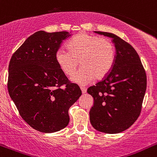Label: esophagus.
<instances>
[{"mask_svg":"<svg viewBox=\"0 0 157 157\" xmlns=\"http://www.w3.org/2000/svg\"><path fill=\"white\" fill-rule=\"evenodd\" d=\"M80 89H81V91H82V94H85V93L86 92V89L85 88H83V87H80Z\"/></svg>","mask_w":157,"mask_h":157,"instance_id":"34e87169","label":"esophagus"}]
</instances>
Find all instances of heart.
<instances>
[{
	"mask_svg": "<svg viewBox=\"0 0 157 157\" xmlns=\"http://www.w3.org/2000/svg\"><path fill=\"white\" fill-rule=\"evenodd\" d=\"M67 47L68 51L59 49L56 51L55 59L66 75H71L80 63L81 68L71 77L79 85H86L94 77L97 80L104 78L114 65L115 50L107 39L80 33L68 43Z\"/></svg>",
	"mask_w": 157,
	"mask_h": 157,
	"instance_id": "1",
	"label": "heart"
}]
</instances>
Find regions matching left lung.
<instances>
[{"label": "left lung", "mask_w": 157, "mask_h": 157, "mask_svg": "<svg viewBox=\"0 0 157 157\" xmlns=\"http://www.w3.org/2000/svg\"><path fill=\"white\" fill-rule=\"evenodd\" d=\"M113 39L116 55L109 73L87 89L94 99L89 112L95 130L118 133L139 118L147 87V77L140 58L129 43L111 33L94 31Z\"/></svg>", "instance_id": "8db88e82"}]
</instances>
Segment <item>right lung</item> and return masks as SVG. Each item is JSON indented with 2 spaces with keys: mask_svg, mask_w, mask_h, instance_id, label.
Instances as JSON below:
<instances>
[{
  "mask_svg": "<svg viewBox=\"0 0 157 157\" xmlns=\"http://www.w3.org/2000/svg\"><path fill=\"white\" fill-rule=\"evenodd\" d=\"M71 34L40 30L25 40L9 65L8 92L21 116L31 127L51 133L69 123L68 109L82 92L60 69L55 54ZM65 85V88L61 86Z\"/></svg>",
  "mask_w": 157,
  "mask_h": 157,
  "instance_id": "1",
  "label": "right lung"
}]
</instances>
